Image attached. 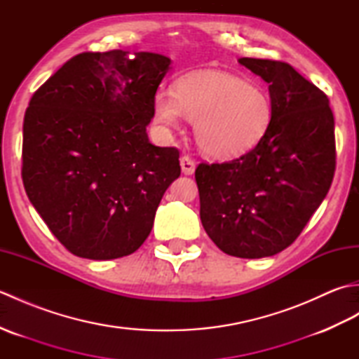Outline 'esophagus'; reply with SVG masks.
Returning a JSON list of instances; mask_svg holds the SVG:
<instances>
[{
	"label": "esophagus",
	"mask_w": 359,
	"mask_h": 359,
	"mask_svg": "<svg viewBox=\"0 0 359 359\" xmlns=\"http://www.w3.org/2000/svg\"><path fill=\"white\" fill-rule=\"evenodd\" d=\"M180 166H182V172L185 175H191L196 171V162L188 156H184L180 158Z\"/></svg>",
	"instance_id": "34e87169"
}]
</instances>
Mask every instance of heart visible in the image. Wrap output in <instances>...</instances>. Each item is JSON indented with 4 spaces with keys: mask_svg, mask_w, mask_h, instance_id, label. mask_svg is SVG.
Returning <instances> with one entry per match:
<instances>
[{
    "mask_svg": "<svg viewBox=\"0 0 359 359\" xmlns=\"http://www.w3.org/2000/svg\"><path fill=\"white\" fill-rule=\"evenodd\" d=\"M152 111L166 131L179 129L182 117L191 121L203 154L219 160L255 149L269 133L273 118L271 100L262 88L225 72L180 79L172 95L158 93L154 97Z\"/></svg>",
    "mask_w": 359,
    "mask_h": 359,
    "instance_id": "b5f03b06",
    "label": "heart"
}]
</instances>
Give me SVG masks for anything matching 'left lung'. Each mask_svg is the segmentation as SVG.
Wrapping results in <instances>:
<instances>
[{"instance_id": "obj_1", "label": "left lung", "mask_w": 359, "mask_h": 359, "mask_svg": "<svg viewBox=\"0 0 359 359\" xmlns=\"http://www.w3.org/2000/svg\"><path fill=\"white\" fill-rule=\"evenodd\" d=\"M270 90L273 118L255 149L225 163H201V220L224 253L259 259L292 245L329 193L337 148L329 98L274 60L239 58Z\"/></svg>"}]
</instances>
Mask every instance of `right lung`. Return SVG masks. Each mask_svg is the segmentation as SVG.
<instances>
[{"instance_id":"1","label":"right lung","mask_w":359,"mask_h":359,"mask_svg":"<svg viewBox=\"0 0 359 359\" xmlns=\"http://www.w3.org/2000/svg\"><path fill=\"white\" fill-rule=\"evenodd\" d=\"M171 60L152 52H83L29 102L22 184L52 234L79 257L139 250L160 201L180 175L179 151L147 126Z\"/></svg>"}]
</instances>
